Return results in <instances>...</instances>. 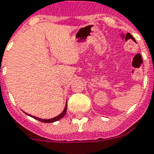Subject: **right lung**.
Masks as SVG:
<instances>
[{"label": "right lung", "instance_id": "right-lung-1", "mask_svg": "<svg viewBox=\"0 0 154 154\" xmlns=\"http://www.w3.org/2000/svg\"><path fill=\"white\" fill-rule=\"evenodd\" d=\"M66 110H67V105H66L64 111H63L62 113L60 114L59 116H56V117H54V118H53V119H39V118H38V117H35V116H31V115H29V116H32V118L35 119H37V120H39L42 122H55V121L59 120V119H61L62 118H63L66 113ZM27 115H28V114H27Z\"/></svg>", "mask_w": 154, "mask_h": 154}]
</instances>
